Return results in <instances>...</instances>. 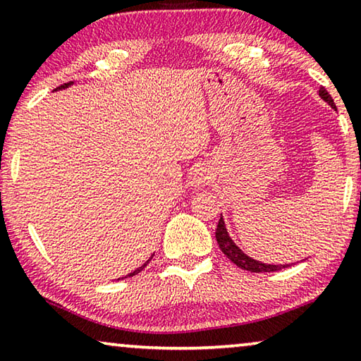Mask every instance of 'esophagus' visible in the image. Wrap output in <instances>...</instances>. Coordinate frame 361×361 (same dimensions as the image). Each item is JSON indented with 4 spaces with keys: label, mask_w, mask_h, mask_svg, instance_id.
<instances>
[{
    "label": "esophagus",
    "mask_w": 361,
    "mask_h": 361,
    "mask_svg": "<svg viewBox=\"0 0 361 361\" xmlns=\"http://www.w3.org/2000/svg\"><path fill=\"white\" fill-rule=\"evenodd\" d=\"M212 180V171L210 169L204 167V165H197L190 171V178H188V185L192 190H202L204 186H207Z\"/></svg>",
    "instance_id": "34e87169"
}]
</instances>
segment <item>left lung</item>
Listing matches in <instances>:
<instances>
[{
    "mask_svg": "<svg viewBox=\"0 0 361 361\" xmlns=\"http://www.w3.org/2000/svg\"><path fill=\"white\" fill-rule=\"evenodd\" d=\"M318 94L324 102H328L331 107L336 109L333 98H331V94L323 87L318 90ZM215 238H216V243H219V245H220L221 252L225 254L228 259L234 263V265L243 268V270H247L252 273H265V271H278V270H281V268L290 267L289 263H284V265H271V263H263V262L252 259V257H249L245 252H243V249L238 247L236 243L231 239L230 233H228L225 220H223V215H220L219 225H216Z\"/></svg>",
    "mask_w": 361,
    "mask_h": 361,
    "instance_id": "obj_1",
    "label": "left lung"
}]
</instances>
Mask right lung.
<instances>
[{"mask_svg":"<svg viewBox=\"0 0 361 361\" xmlns=\"http://www.w3.org/2000/svg\"><path fill=\"white\" fill-rule=\"evenodd\" d=\"M72 85H73V82H71V83H66V85H61V87H57L54 91H62V90H67V88H71L72 87ZM152 257H154V254L149 257V259H147L145 263H142V265L141 267H138V268H136V270H133V271H131V273H128L127 274V276H123V278H128V276H135V274H138L141 270H142V268H145L146 265H147V263H149L151 262V259H152ZM123 278H118V279H123Z\"/></svg>","mask_w":361,"mask_h":361,"instance_id":"add662e5","label":"right lung"}]
</instances>
